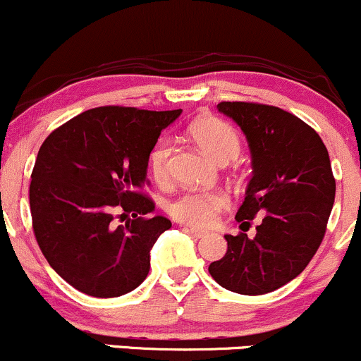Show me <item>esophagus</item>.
<instances>
[{
  "mask_svg": "<svg viewBox=\"0 0 361 361\" xmlns=\"http://www.w3.org/2000/svg\"><path fill=\"white\" fill-rule=\"evenodd\" d=\"M183 229L186 231V233H188V234H192L193 238H197V239H202V238H205V235H207L205 231L195 229V227H183Z\"/></svg>",
  "mask_w": 361,
  "mask_h": 361,
  "instance_id": "obj_1",
  "label": "esophagus"
}]
</instances>
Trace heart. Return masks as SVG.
Masks as SVG:
<instances>
[{"label":"heart","mask_w":361,"mask_h":361,"mask_svg":"<svg viewBox=\"0 0 361 361\" xmlns=\"http://www.w3.org/2000/svg\"><path fill=\"white\" fill-rule=\"evenodd\" d=\"M190 135L198 147L215 163H229L239 152V137L229 123L215 117H200L190 126ZM171 144L163 139L156 142L147 157L149 171L159 183L169 176ZM229 204L227 195L221 190L209 192H186L169 205V214L176 221L193 227H209L217 219V214Z\"/></svg>","instance_id":"1"}]
</instances>
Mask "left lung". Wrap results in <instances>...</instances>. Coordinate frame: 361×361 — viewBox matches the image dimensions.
<instances>
[{"label":"left lung","instance_id":"obj_1","mask_svg":"<svg viewBox=\"0 0 361 361\" xmlns=\"http://www.w3.org/2000/svg\"><path fill=\"white\" fill-rule=\"evenodd\" d=\"M217 110L246 135L252 176L235 219L255 238L226 234L227 252L210 263L212 279L243 295H263L299 276L324 238L336 181L329 154L312 127L279 109L222 102Z\"/></svg>","mask_w":361,"mask_h":361}]
</instances>
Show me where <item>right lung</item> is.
Wrapping results in <instances>:
<instances>
[{
  "instance_id": "add662e5",
  "label": "right lung",
  "mask_w": 361,
  "mask_h": 361,
  "mask_svg": "<svg viewBox=\"0 0 361 361\" xmlns=\"http://www.w3.org/2000/svg\"><path fill=\"white\" fill-rule=\"evenodd\" d=\"M181 110L100 106L52 132L39 149L30 183L35 239L59 276L86 295L110 299L146 280L151 250L171 227L144 197L147 157ZM125 216L115 226L113 210Z\"/></svg>"
}]
</instances>
